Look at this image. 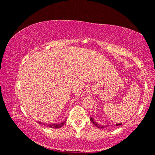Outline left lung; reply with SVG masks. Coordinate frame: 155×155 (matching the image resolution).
<instances>
[{
    "instance_id": "8db88e82",
    "label": "left lung",
    "mask_w": 155,
    "mask_h": 155,
    "mask_svg": "<svg viewBox=\"0 0 155 155\" xmlns=\"http://www.w3.org/2000/svg\"><path fill=\"white\" fill-rule=\"evenodd\" d=\"M91 121L94 124V125L97 127H98V128H104V127H105L104 126H103V125L102 126H100V125H99V124H97L96 122L94 121V120H93V118H92V117H91ZM121 124H122V123H119V124H115V125L119 126V125H121Z\"/></svg>"
}]
</instances>
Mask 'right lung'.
Wrapping results in <instances>:
<instances>
[{"mask_svg":"<svg viewBox=\"0 0 155 155\" xmlns=\"http://www.w3.org/2000/svg\"><path fill=\"white\" fill-rule=\"evenodd\" d=\"M65 122V121H64ZM64 122H62L61 124H46V126L48 127H51V128H54V129H58V128H61V127L63 126V124H64ZM38 123L40 124H42V122H38Z\"/></svg>","mask_w":155,"mask_h":155,"instance_id":"add662e5","label":"right lung"}]
</instances>
